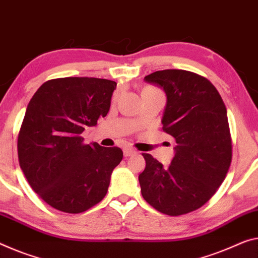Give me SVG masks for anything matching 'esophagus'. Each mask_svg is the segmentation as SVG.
Here are the masks:
<instances>
[{"label": "esophagus", "instance_id": "esophagus-1", "mask_svg": "<svg viewBox=\"0 0 258 258\" xmlns=\"http://www.w3.org/2000/svg\"><path fill=\"white\" fill-rule=\"evenodd\" d=\"M123 154H124V157H130V156H134V154H136V151H135L134 149L125 148V149H123Z\"/></svg>", "mask_w": 258, "mask_h": 258}]
</instances>
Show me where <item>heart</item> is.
<instances>
[{"mask_svg":"<svg viewBox=\"0 0 258 258\" xmlns=\"http://www.w3.org/2000/svg\"><path fill=\"white\" fill-rule=\"evenodd\" d=\"M157 91H158V90H156V89L150 88V86H146V88L143 89L142 93H146V92H157Z\"/></svg>","mask_w":258,"mask_h":258,"instance_id":"b5f03b06","label":"heart"}]
</instances>
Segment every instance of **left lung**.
<instances>
[{"label": "left lung", "mask_w": 258, "mask_h": 258, "mask_svg": "<svg viewBox=\"0 0 258 258\" xmlns=\"http://www.w3.org/2000/svg\"><path fill=\"white\" fill-rule=\"evenodd\" d=\"M144 81L165 91L162 129L176 145L168 167L143 153L146 166L138 176L142 196L168 216L195 211L215 195L231 166L226 106L211 82L190 71L160 70Z\"/></svg>", "instance_id": "left-lung-1"}]
</instances>
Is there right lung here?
<instances>
[{
	"instance_id": "right-lung-1",
	"label": "right lung",
	"mask_w": 258,
	"mask_h": 258,
	"mask_svg": "<svg viewBox=\"0 0 258 258\" xmlns=\"http://www.w3.org/2000/svg\"><path fill=\"white\" fill-rule=\"evenodd\" d=\"M116 83L93 77L51 79L27 105L18 135L19 165L31 188L51 208L84 212L106 196L120 148L83 144L85 126L110 107Z\"/></svg>"
}]
</instances>
